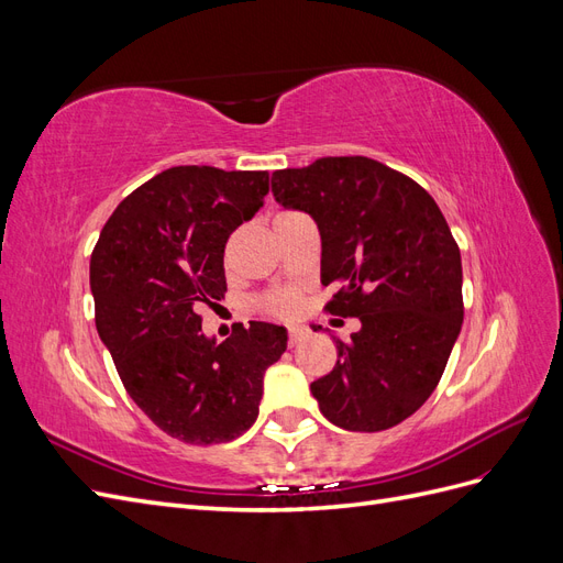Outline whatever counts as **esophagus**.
Returning a JSON list of instances; mask_svg holds the SVG:
<instances>
[{"mask_svg": "<svg viewBox=\"0 0 563 563\" xmlns=\"http://www.w3.org/2000/svg\"><path fill=\"white\" fill-rule=\"evenodd\" d=\"M305 338H308V331H305V329H291V331H288V347H296L298 343H302Z\"/></svg>", "mask_w": 563, "mask_h": 563, "instance_id": "esophagus-1", "label": "esophagus"}]
</instances>
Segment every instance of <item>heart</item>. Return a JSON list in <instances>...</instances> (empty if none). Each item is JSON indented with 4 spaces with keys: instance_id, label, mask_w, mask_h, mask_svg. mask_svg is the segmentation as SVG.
<instances>
[{
    "instance_id": "b5f03b06",
    "label": "heart",
    "mask_w": 563,
    "mask_h": 563,
    "mask_svg": "<svg viewBox=\"0 0 563 563\" xmlns=\"http://www.w3.org/2000/svg\"><path fill=\"white\" fill-rule=\"evenodd\" d=\"M302 294L294 286H282L275 291H267L258 298V308L263 314L275 319H294L300 312Z\"/></svg>"
}]
</instances>
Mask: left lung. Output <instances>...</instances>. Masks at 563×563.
<instances>
[{"mask_svg": "<svg viewBox=\"0 0 563 563\" xmlns=\"http://www.w3.org/2000/svg\"><path fill=\"white\" fill-rule=\"evenodd\" d=\"M286 209L321 234L323 310L360 317L338 362L310 385L319 411L350 432L389 430L430 399L463 327V263L428 190L368 157H321L272 174Z\"/></svg>", "mask_w": 563, "mask_h": 563, "instance_id": "left-lung-1", "label": "left lung"}]
</instances>
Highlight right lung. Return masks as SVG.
<instances>
[{
    "mask_svg": "<svg viewBox=\"0 0 563 563\" xmlns=\"http://www.w3.org/2000/svg\"><path fill=\"white\" fill-rule=\"evenodd\" d=\"M267 192V172L166 168L119 203L91 253L98 335L129 397L183 444L244 434L286 350V329L265 321L218 345L197 314L225 298V244Z\"/></svg>",
    "mask_w": 563,
    "mask_h": 563,
    "instance_id": "right-lung-1",
    "label": "right lung"
}]
</instances>
